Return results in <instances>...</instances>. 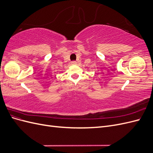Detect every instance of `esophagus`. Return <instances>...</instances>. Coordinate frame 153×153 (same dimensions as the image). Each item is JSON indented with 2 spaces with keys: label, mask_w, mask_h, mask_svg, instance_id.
<instances>
[{
  "label": "esophagus",
  "mask_w": 153,
  "mask_h": 153,
  "mask_svg": "<svg viewBox=\"0 0 153 153\" xmlns=\"http://www.w3.org/2000/svg\"><path fill=\"white\" fill-rule=\"evenodd\" d=\"M71 64H76V61H71Z\"/></svg>",
  "instance_id": "1"
}]
</instances>
